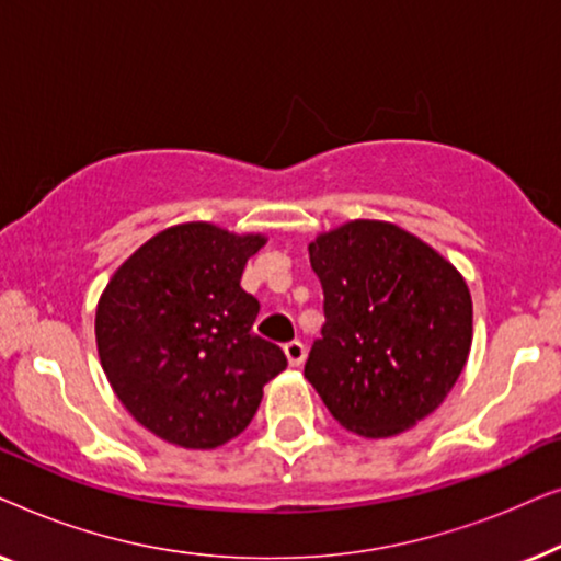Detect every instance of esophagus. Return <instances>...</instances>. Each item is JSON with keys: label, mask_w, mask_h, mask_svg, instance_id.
<instances>
[{"label": "esophagus", "mask_w": 561, "mask_h": 561, "mask_svg": "<svg viewBox=\"0 0 561 561\" xmlns=\"http://www.w3.org/2000/svg\"><path fill=\"white\" fill-rule=\"evenodd\" d=\"M283 352H286V357H288V365L290 367H301L304 365V359H306V347L298 340H294V342H288L286 347H283Z\"/></svg>", "instance_id": "obj_1"}]
</instances>
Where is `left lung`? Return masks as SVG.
I'll use <instances>...</instances> for the list:
<instances>
[{
    "label": "left lung",
    "mask_w": 561,
    "mask_h": 561,
    "mask_svg": "<svg viewBox=\"0 0 561 561\" xmlns=\"http://www.w3.org/2000/svg\"><path fill=\"white\" fill-rule=\"evenodd\" d=\"M324 327L304 375L359 436H393L442 405L472 344V298L439 252L390 221L355 219L309 244Z\"/></svg>",
    "instance_id": "left-lung-1"
}]
</instances>
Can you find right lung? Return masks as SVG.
Listing matches in <instances>:
<instances>
[{
	"label": "right lung",
	"mask_w": 561,
	"mask_h": 561,
	"mask_svg": "<svg viewBox=\"0 0 561 561\" xmlns=\"http://www.w3.org/2000/svg\"><path fill=\"white\" fill-rule=\"evenodd\" d=\"M263 234L209 221L168 227L135 250L96 306L106 380L135 421L186 449L242 434L263 386L286 370L278 344L252 332L260 304L240 280Z\"/></svg>",
	"instance_id": "obj_1"
}]
</instances>
